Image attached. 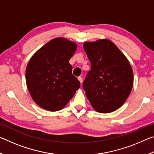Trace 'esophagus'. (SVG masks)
Here are the masks:
<instances>
[{"mask_svg":"<svg viewBox=\"0 0 154 154\" xmlns=\"http://www.w3.org/2000/svg\"><path fill=\"white\" fill-rule=\"evenodd\" d=\"M78 79H79V81L80 82L81 84H82V82H83V79H82V77H78Z\"/></svg>","mask_w":154,"mask_h":154,"instance_id":"obj_1","label":"esophagus"}]
</instances>
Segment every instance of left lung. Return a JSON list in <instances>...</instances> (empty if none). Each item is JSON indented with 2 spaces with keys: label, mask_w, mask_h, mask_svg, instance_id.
I'll use <instances>...</instances> for the list:
<instances>
[{
  "label": "left lung",
  "mask_w": 154,
  "mask_h": 154,
  "mask_svg": "<svg viewBox=\"0 0 154 154\" xmlns=\"http://www.w3.org/2000/svg\"><path fill=\"white\" fill-rule=\"evenodd\" d=\"M83 49L91 67L83 88L91 105L99 113H107L123 105L131 92L133 71L128 59L111 41L85 42Z\"/></svg>",
  "instance_id": "8db88e82"
}]
</instances>
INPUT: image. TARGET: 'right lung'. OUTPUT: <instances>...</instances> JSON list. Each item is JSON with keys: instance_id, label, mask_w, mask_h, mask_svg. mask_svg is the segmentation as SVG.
Instances as JSON below:
<instances>
[{"instance_id": "right-lung-1", "label": "right lung", "mask_w": 154, "mask_h": 154, "mask_svg": "<svg viewBox=\"0 0 154 154\" xmlns=\"http://www.w3.org/2000/svg\"><path fill=\"white\" fill-rule=\"evenodd\" d=\"M77 45L66 38H56L38 49L30 60L26 81L34 101L50 111L64 107L80 88L72 74L69 60Z\"/></svg>"}]
</instances>
